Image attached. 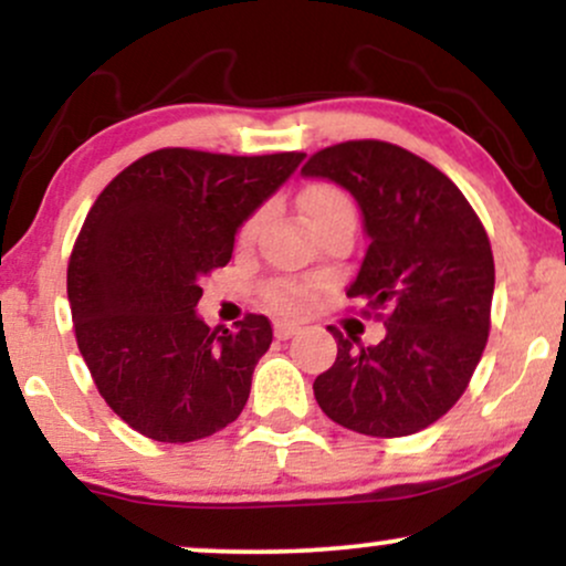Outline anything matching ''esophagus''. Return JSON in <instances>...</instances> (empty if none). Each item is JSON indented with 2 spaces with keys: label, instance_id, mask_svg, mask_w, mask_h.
Returning <instances> with one entry per match:
<instances>
[{
  "label": "esophagus",
  "instance_id": "1",
  "mask_svg": "<svg viewBox=\"0 0 566 566\" xmlns=\"http://www.w3.org/2000/svg\"><path fill=\"white\" fill-rule=\"evenodd\" d=\"M274 333H276L279 340H287V337L301 333V327H297V324H290V322H276Z\"/></svg>",
  "mask_w": 566,
  "mask_h": 566
}]
</instances>
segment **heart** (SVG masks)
<instances>
[{"mask_svg":"<svg viewBox=\"0 0 566 566\" xmlns=\"http://www.w3.org/2000/svg\"><path fill=\"white\" fill-rule=\"evenodd\" d=\"M301 210L308 226L316 233L329 229L337 223H354L356 226V210L354 201L348 199L346 191L333 184H314L301 193ZM263 212H252L239 229V242L250 244L255 239L258 229H261ZM265 301H269L279 314H301V311L311 301V290L301 282H290V279H276L265 287Z\"/></svg>","mask_w":566,"mask_h":566,"instance_id":"b5f03b06","label":"heart"}]
</instances>
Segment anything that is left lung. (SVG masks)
I'll return each instance as SVG.
<instances>
[{
    "mask_svg": "<svg viewBox=\"0 0 566 566\" xmlns=\"http://www.w3.org/2000/svg\"><path fill=\"white\" fill-rule=\"evenodd\" d=\"M301 172L359 201L369 247L346 295L386 324L367 348L327 327L337 359L314 380L316 401L365 437L423 431L469 388L490 337L495 261L482 220L431 161L386 140L335 143Z\"/></svg>",
    "mask_w": 566,
    "mask_h": 566,
    "instance_id": "8db88e82",
    "label": "left lung"
}]
</instances>
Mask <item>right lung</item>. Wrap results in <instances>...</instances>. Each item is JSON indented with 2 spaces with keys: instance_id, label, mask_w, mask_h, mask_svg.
Here are the masks:
<instances>
[{
  "instance_id": "obj_1",
  "label": "right lung",
  "mask_w": 566,
  "mask_h": 566,
  "mask_svg": "<svg viewBox=\"0 0 566 566\" xmlns=\"http://www.w3.org/2000/svg\"><path fill=\"white\" fill-rule=\"evenodd\" d=\"M303 157L159 148L90 207L69 258L71 319L97 394L133 431L186 444L242 415L274 329L263 314L207 327L199 282Z\"/></svg>"
}]
</instances>
